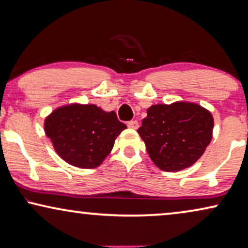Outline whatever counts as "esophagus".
<instances>
[{"label": "esophagus", "mask_w": 248, "mask_h": 248, "mask_svg": "<svg viewBox=\"0 0 248 248\" xmlns=\"http://www.w3.org/2000/svg\"><path fill=\"white\" fill-rule=\"evenodd\" d=\"M127 126H128V128H132V130H138V127H139L138 121H131V122H128Z\"/></svg>", "instance_id": "34e87169"}]
</instances>
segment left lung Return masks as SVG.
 I'll use <instances>...</instances> for the list:
<instances>
[{
    "label": "left lung",
    "mask_w": 248,
    "mask_h": 248,
    "mask_svg": "<svg viewBox=\"0 0 248 248\" xmlns=\"http://www.w3.org/2000/svg\"><path fill=\"white\" fill-rule=\"evenodd\" d=\"M138 133L159 169L179 171L201 158L212 140L213 116L189 101L152 105Z\"/></svg>",
    "instance_id": "obj_1"
}]
</instances>
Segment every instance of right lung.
<instances>
[{
    "mask_svg": "<svg viewBox=\"0 0 248 248\" xmlns=\"http://www.w3.org/2000/svg\"><path fill=\"white\" fill-rule=\"evenodd\" d=\"M126 125L115 111L93 104L72 103L54 109L44 122L45 134L64 161L82 169L101 165Z\"/></svg>",
    "mask_w": 248,
    "mask_h": 248,
    "instance_id": "obj_1",
    "label": "right lung"
}]
</instances>
